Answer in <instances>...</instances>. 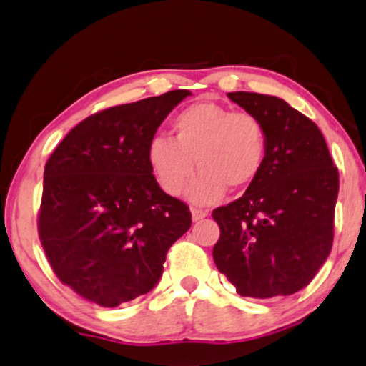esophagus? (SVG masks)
Listing matches in <instances>:
<instances>
[{
  "mask_svg": "<svg viewBox=\"0 0 366 366\" xmlns=\"http://www.w3.org/2000/svg\"><path fill=\"white\" fill-rule=\"evenodd\" d=\"M207 215H208L207 210H202V208H191V217H192V220H194V222H198V220L204 219Z\"/></svg>",
  "mask_w": 366,
  "mask_h": 366,
  "instance_id": "obj_1",
  "label": "esophagus"
}]
</instances>
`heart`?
Wrapping results in <instances>:
<instances>
[{
    "label": "heart",
    "instance_id": "b5f03b06",
    "mask_svg": "<svg viewBox=\"0 0 366 366\" xmlns=\"http://www.w3.org/2000/svg\"><path fill=\"white\" fill-rule=\"evenodd\" d=\"M267 152L264 124L250 112L222 104L194 102L172 119V139L154 137L147 146V163L159 187L179 196L191 179L187 198L214 204L229 187H250L262 172Z\"/></svg>",
    "mask_w": 366,
    "mask_h": 366
}]
</instances>
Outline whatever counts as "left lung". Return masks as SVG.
Returning a JSON list of instances; mask_svg holds the SVG:
<instances>
[{
  "mask_svg": "<svg viewBox=\"0 0 366 366\" xmlns=\"http://www.w3.org/2000/svg\"><path fill=\"white\" fill-rule=\"evenodd\" d=\"M227 97L260 119L267 152L242 198L212 214L220 227L215 266L243 297L292 295L311 283L332 250L339 170L316 123L283 99Z\"/></svg>",
  "mask_w": 366,
  "mask_h": 366,
  "instance_id": "8db88e82",
  "label": "left lung"
}]
</instances>
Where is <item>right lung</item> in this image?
Listing matches in <instances>:
<instances>
[{"instance_id":"right-lung-1","label":"right lung","mask_w":366,"mask_h":366,"mask_svg":"<svg viewBox=\"0 0 366 366\" xmlns=\"http://www.w3.org/2000/svg\"><path fill=\"white\" fill-rule=\"evenodd\" d=\"M189 90L88 116L45 164L38 232L64 285L102 307L152 290L168 248L191 227L187 204L164 192L147 163L156 130Z\"/></svg>"}]
</instances>
